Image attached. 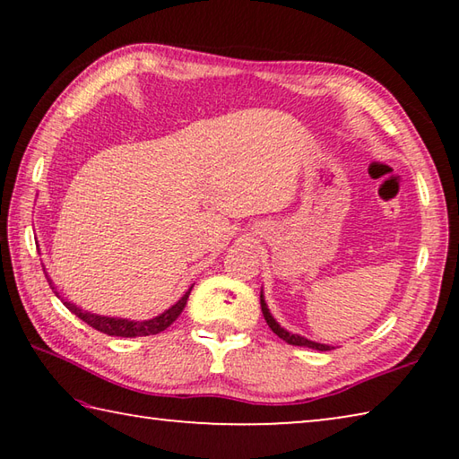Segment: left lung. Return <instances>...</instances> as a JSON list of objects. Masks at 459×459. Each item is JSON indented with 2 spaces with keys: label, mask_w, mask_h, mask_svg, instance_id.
Returning <instances> with one entry per match:
<instances>
[{
  "label": "left lung",
  "mask_w": 459,
  "mask_h": 459,
  "mask_svg": "<svg viewBox=\"0 0 459 459\" xmlns=\"http://www.w3.org/2000/svg\"><path fill=\"white\" fill-rule=\"evenodd\" d=\"M261 312H263V317H265V322L269 324V328L273 330L279 338L285 340L287 344H291V346H306V348H314V351H322V352H325V351H332V348H330L328 344H317V342H312V340H307V338H301V336H298V333H291V332L283 330L281 325H279V324L273 320V316L269 314L265 299H263V293H261Z\"/></svg>",
  "instance_id": "1"
}]
</instances>
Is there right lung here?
<instances>
[{
	"instance_id": "add662e5",
	"label": "right lung",
	"mask_w": 459,
	"mask_h": 459,
	"mask_svg": "<svg viewBox=\"0 0 459 459\" xmlns=\"http://www.w3.org/2000/svg\"><path fill=\"white\" fill-rule=\"evenodd\" d=\"M48 279V277H46ZM48 283L52 287V291L58 295V291L54 290L52 281L48 279ZM192 291V287L184 293L182 299H178V304H174L169 309H166L164 314H160L158 317H152V320L145 322H131V320H123V317H107V316H95L89 312H82L81 307L73 306L71 301H65V306L71 309V312L81 317L82 322H87L91 328H95L99 332L107 333V336H121V338H135V336H152V333H160L164 332L168 325H172L176 322V317L182 314V309L186 307V301H188V295ZM60 298V295H58Z\"/></svg>"
}]
</instances>
